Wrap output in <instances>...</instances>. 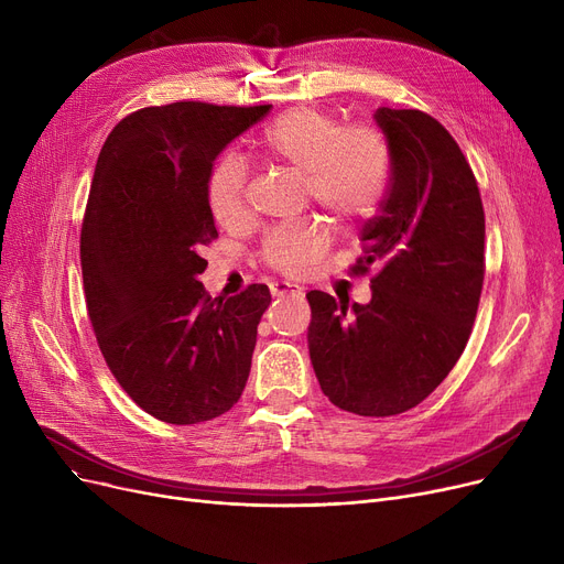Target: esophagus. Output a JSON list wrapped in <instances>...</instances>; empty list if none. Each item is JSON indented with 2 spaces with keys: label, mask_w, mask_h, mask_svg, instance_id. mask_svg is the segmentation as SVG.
I'll return each mask as SVG.
<instances>
[{
  "label": "esophagus",
  "mask_w": 564,
  "mask_h": 564,
  "mask_svg": "<svg viewBox=\"0 0 564 564\" xmlns=\"http://www.w3.org/2000/svg\"><path fill=\"white\" fill-rule=\"evenodd\" d=\"M272 294H274V297H302L304 288L297 285V283L276 281V283H272Z\"/></svg>",
  "instance_id": "esophagus-1"
}]
</instances>
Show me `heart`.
<instances>
[{
  "mask_svg": "<svg viewBox=\"0 0 564 564\" xmlns=\"http://www.w3.org/2000/svg\"><path fill=\"white\" fill-rule=\"evenodd\" d=\"M251 153L262 164L304 173V194L338 224L370 217L391 181V145L368 123L340 126L334 113L294 107L267 121L251 139ZM207 203L221 226L247 215V177L235 160H219L207 177ZM329 245L327 228L306 219L283 224L264 235L260 258L272 270L302 276L311 272Z\"/></svg>",
  "mask_w": 564,
  "mask_h": 564,
  "instance_id": "b5f03b06",
  "label": "heart"
}]
</instances>
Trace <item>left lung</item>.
Listing matches in <instances>:
<instances>
[{"label": "left lung", "mask_w": 564, "mask_h": 564, "mask_svg": "<svg viewBox=\"0 0 564 564\" xmlns=\"http://www.w3.org/2000/svg\"><path fill=\"white\" fill-rule=\"evenodd\" d=\"M391 145V183L361 228L370 304L311 290L308 349L322 393L357 416L421 404L459 361L485 283V210L453 134L421 109L375 113Z\"/></svg>", "instance_id": "8db88e82"}]
</instances>
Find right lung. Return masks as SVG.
Returning a JSON list of instances; mask_svg holds the SVG:
<instances>
[{
	"label": "right lung",
	"mask_w": 564,
	"mask_h": 564,
	"mask_svg": "<svg viewBox=\"0 0 564 564\" xmlns=\"http://www.w3.org/2000/svg\"><path fill=\"white\" fill-rule=\"evenodd\" d=\"M270 109L143 107L116 123L98 155L79 240L86 311L111 375L158 421H213L247 387L270 288L213 300L198 276L203 249L219 237L207 177Z\"/></svg>",
	"instance_id": "1"
}]
</instances>
